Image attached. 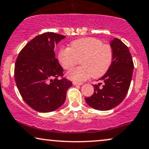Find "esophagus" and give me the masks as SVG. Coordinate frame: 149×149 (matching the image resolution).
Returning <instances> with one entry per match:
<instances>
[{
	"mask_svg": "<svg viewBox=\"0 0 149 149\" xmlns=\"http://www.w3.org/2000/svg\"><path fill=\"white\" fill-rule=\"evenodd\" d=\"M73 85H82V83H78V82H73Z\"/></svg>",
	"mask_w": 149,
	"mask_h": 149,
	"instance_id": "34e87169",
	"label": "esophagus"
}]
</instances>
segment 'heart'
<instances>
[{
    "label": "heart",
    "mask_w": 149,
    "mask_h": 149,
    "mask_svg": "<svg viewBox=\"0 0 149 149\" xmlns=\"http://www.w3.org/2000/svg\"><path fill=\"white\" fill-rule=\"evenodd\" d=\"M81 59L82 67L71 69L67 73L69 79L81 82L91 76L97 78L103 76L110 69L113 60V51L108 44L100 39L85 37L73 41L69 48L59 51L58 60L64 69L74 67Z\"/></svg>",
    "instance_id": "heart-1"
}]
</instances>
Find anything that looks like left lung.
<instances>
[{
  "label": "left lung",
  "instance_id": "obj_1",
  "mask_svg": "<svg viewBox=\"0 0 149 149\" xmlns=\"http://www.w3.org/2000/svg\"><path fill=\"white\" fill-rule=\"evenodd\" d=\"M110 46L113 60L108 71L99 79L103 85H94V94L85 98L86 103L97 110H109L119 105L126 97L132 80L134 64L128 48L117 38L111 41Z\"/></svg>",
  "mask_w": 149,
  "mask_h": 149
}]
</instances>
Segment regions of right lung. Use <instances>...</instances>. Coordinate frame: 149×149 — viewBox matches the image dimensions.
Masks as SVG:
<instances>
[{
    "label": "right lung",
    "instance_id": "obj_1",
    "mask_svg": "<svg viewBox=\"0 0 149 149\" xmlns=\"http://www.w3.org/2000/svg\"><path fill=\"white\" fill-rule=\"evenodd\" d=\"M65 36L46 33L36 36L21 50L16 62L14 78L23 101L39 112L56 110L66 101L72 82L63 76L55 57V46Z\"/></svg>",
    "mask_w": 149,
    "mask_h": 149
}]
</instances>
